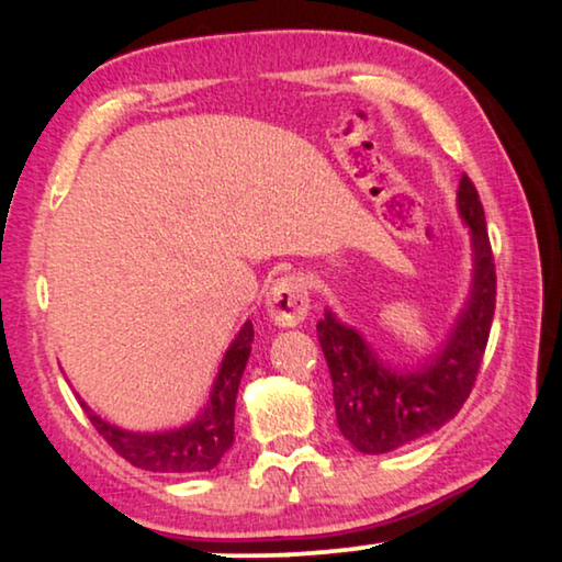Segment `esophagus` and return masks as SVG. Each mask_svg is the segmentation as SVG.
<instances>
[{
	"label": "esophagus",
	"mask_w": 562,
	"mask_h": 562,
	"mask_svg": "<svg viewBox=\"0 0 562 562\" xmlns=\"http://www.w3.org/2000/svg\"><path fill=\"white\" fill-rule=\"evenodd\" d=\"M268 314L276 325L296 327L310 314V291H306L304 276L286 273L268 291Z\"/></svg>",
	"instance_id": "esophagus-1"
}]
</instances>
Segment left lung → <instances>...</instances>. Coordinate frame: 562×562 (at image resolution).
I'll list each match as a JSON object with an SVG mask.
<instances>
[{
  "mask_svg": "<svg viewBox=\"0 0 562 562\" xmlns=\"http://www.w3.org/2000/svg\"><path fill=\"white\" fill-rule=\"evenodd\" d=\"M458 210L473 235V289L450 340L417 373L383 368L356 329L333 312L317 322V337L333 375L337 427L360 452L381 456L417 442L463 409L488 345L496 310V266L486 214L473 181L463 173Z\"/></svg>",
  "mask_w": 562,
  "mask_h": 562,
  "instance_id": "8db88e82",
  "label": "left lung"
}]
</instances>
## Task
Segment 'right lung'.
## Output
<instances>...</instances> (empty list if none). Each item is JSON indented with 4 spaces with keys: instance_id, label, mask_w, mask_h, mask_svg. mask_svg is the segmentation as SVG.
Listing matches in <instances>:
<instances>
[{
    "instance_id": "right-lung-1",
    "label": "right lung",
    "mask_w": 562,
    "mask_h": 562,
    "mask_svg": "<svg viewBox=\"0 0 562 562\" xmlns=\"http://www.w3.org/2000/svg\"><path fill=\"white\" fill-rule=\"evenodd\" d=\"M250 342L252 325L245 322L240 335L235 337V342L225 352L206 409L199 414L196 422L173 429V432H127V429H120L110 425V422L99 419L97 414L89 412L87 404L81 406L89 412L91 425L104 437L106 445L135 468L153 473L212 471L235 440V398L245 363L250 358Z\"/></svg>"
}]
</instances>
